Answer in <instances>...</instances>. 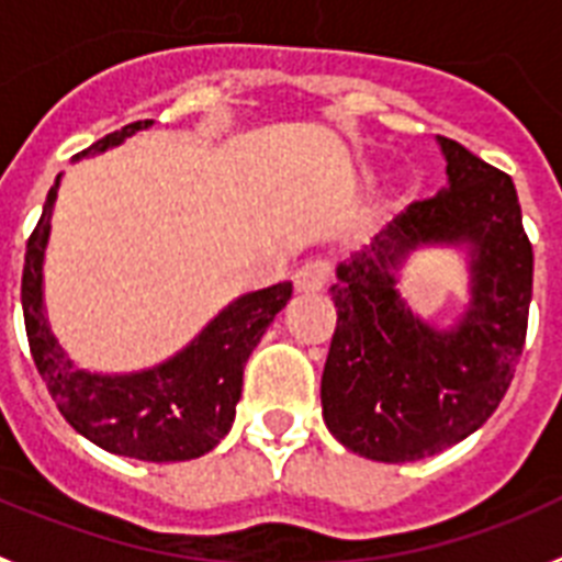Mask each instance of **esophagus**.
<instances>
[{"label":"esophagus","instance_id":"esophagus-1","mask_svg":"<svg viewBox=\"0 0 562 562\" xmlns=\"http://www.w3.org/2000/svg\"><path fill=\"white\" fill-rule=\"evenodd\" d=\"M330 261L327 258H310V261H304L295 270V276H292V284H295V292H318L327 286V281H330Z\"/></svg>","mask_w":562,"mask_h":562}]
</instances>
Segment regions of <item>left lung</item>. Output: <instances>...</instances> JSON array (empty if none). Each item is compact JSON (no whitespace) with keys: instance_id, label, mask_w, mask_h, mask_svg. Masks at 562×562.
Here are the masks:
<instances>
[{"instance_id":"left-lung-1","label":"left lung","mask_w":562,"mask_h":562,"mask_svg":"<svg viewBox=\"0 0 562 562\" xmlns=\"http://www.w3.org/2000/svg\"><path fill=\"white\" fill-rule=\"evenodd\" d=\"M451 189L414 201L373 247L338 267L336 333L322 375L324 422L375 462H414L471 437L491 419L520 364L535 281L514 180L451 137H439ZM471 239L475 304L437 334L404 310L392 267L407 248Z\"/></svg>"}]
</instances>
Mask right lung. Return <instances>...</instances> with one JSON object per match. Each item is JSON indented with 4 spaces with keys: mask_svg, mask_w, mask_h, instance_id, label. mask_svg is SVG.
Wrapping results in <instances>:
<instances>
[{
    "mask_svg": "<svg viewBox=\"0 0 562 562\" xmlns=\"http://www.w3.org/2000/svg\"><path fill=\"white\" fill-rule=\"evenodd\" d=\"M151 120L123 125L88 146L94 155L148 128ZM59 180V178H57ZM57 183L50 187L42 215L25 247L22 313L27 347L42 382L74 430L117 457L143 462H183L203 457L229 434L244 387V364L263 330L292 295L290 281L249 292L217 315L198 341L155 370L137 375H91L65 359L42 315V255L50 229Z\"/></svg>",
    "mask_w": 562,
    "mask_h": 562,
    "instance_id": "1",
    "label": "right lung"
}]
</instances>
